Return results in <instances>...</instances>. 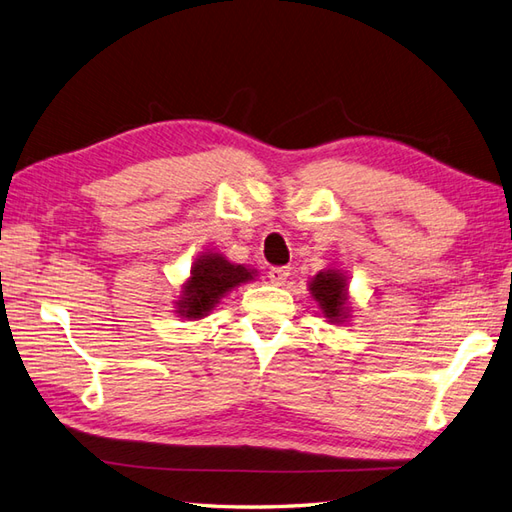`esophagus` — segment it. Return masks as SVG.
<instances>
[{"mask_svg": "<svg viewBox=\"0 0 512 512\" xmlns=\"http://www.w3.org/2000/svg\"><path fill=\"white\" fill-rule=\"evenodd\" d=\"M288 277H290V268L288 266H275V268L268 270L270 284H275V286H284Z\"/></svg>", "mask_w": 512, "mask_h": 512, "instance_id": "1", "label": "esophagus"}]
</instances>
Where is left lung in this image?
Instances as JSON below:
<instances>
[{
  "mask_svg": "<svg viewBox=\"0 0 512 512\" xmlns=\"http://www.w3.org/2000/svg\"><path fill=\"white\" fill-rule=\"evenodd\" d=\"M310 295L317 301L321 314L330 323H345L350 319V295H347V277L339 268L321 270L310 281Z\"/></svg>",
  "mask_w": 512,
  "mask_h": 512,
  "instance_id": "1",
  "label": "left lung"
}]
</instances>
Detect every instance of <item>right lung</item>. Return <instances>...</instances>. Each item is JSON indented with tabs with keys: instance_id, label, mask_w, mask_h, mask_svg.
Segmentation results:
<instances>
[{
	"instance_id": "1",
	"label": "right lung",
	"mask_w": 512,
	"mask_h": 512,
	"mask_svg": "<svg viewBox=\"0 0 512 512\" xmlns=\"http://www.w3.org/2000/svg\"><path fill=\"white\" fill-rule=\"evenodd\" d=\"M257 277L255 268L233 264L220 253H204L191 266V277L182 284L176 312L182 319L198 321L206 317L233 288Z\"/></svg>"
}]
</instances>
